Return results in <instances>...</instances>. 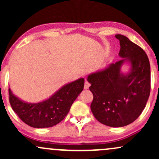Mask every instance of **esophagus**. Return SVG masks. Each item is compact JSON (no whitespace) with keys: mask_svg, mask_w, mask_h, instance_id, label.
<instances>
[{"mask_svg":"<svg viewBox=\"0 0 159 159\" xmlns=\"http://www.w3.org/2000/svg\"><path fill=\"white\" fill-rule=\"evenodd\" d=\"M90 82L87 81H85V82H84V89L85 90H87V89L90 87Z\"/></svg>","mask_w":159,"mask_h":159,"instance_id":"obj_1","label":"esophagus"}]
</instances>
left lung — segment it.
<instances>
[{
  "label": "left lung",
  "mask_w": 159,
  "mask_h": 159,
  "mask_svg": "<svg viewBox=\"0 0 159 159\" xmlns=\"http://www.w3.org/2000/svg\"><path fill=\"white\" fill-rule=\"evenodd\" d=\"M120 41L119 55L123 59L102 71L90 75L87 81L93 95L90 105L99 123L111 127H123L138 119L150 93V64L145 52L126 36L116 34ZM129 60L132 70L120 72V67Z\"/></svg>",
  "instance_id": "obj_1"
}]
</instances>
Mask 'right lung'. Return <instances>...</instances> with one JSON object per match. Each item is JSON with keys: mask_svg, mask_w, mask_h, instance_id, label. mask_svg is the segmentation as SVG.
<instances>
[{"mask_svg": "<svg viewBox=\"0 0 159 159\" xmlns=\"http://www.w3.org/2000/svg\"><path fill=\"white\" fill-rule=\"evenodd\" d=\"M84 86V79L80 78L63 86L47 100L35 104L21 101L9 89V99L12 110L27 125L39 129L52 127L64 119Z\"/></svg>", "mask_w": 159, "mask_h": 159, "instance_id": "right-lung-1", "label": "right lung"}]
</instances>
